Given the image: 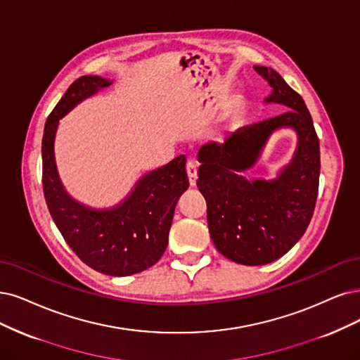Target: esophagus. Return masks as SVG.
I'll list each match as a JSON object with an SVG mask.
<instances>
[{
  "label": "esophagus",
  "mask_w": 360,
  "mask_h": 360,
  "mask_svg": "<svg viewBox=\"0 0 360 360\" xmlns=\"http://www.w3.org/2000/svg\"><path fill=\"white\" fill-rule=\"evenodd\" d=\"M187 173H188V179H190V185L191 187H194L195 182H197V166L194 162H190L187 163Z\"/></svg>",
  "instance_id": "obj_1"
}]
</instances>
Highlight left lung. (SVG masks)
<instances>
[{
    "label": "left lung",
    "instance_id": "left-lung-1",
    "mask_svg": "<svg viewBox=\"0 0 360 360\" xmlns=\"http://www.w3.org/2000/svg\"><path fill=\"white\" fill-rule=\"evenodd\" d=\"M271 87L267 103L285 112L207 142L198 151L197 187L206 198L210 238L221 254L237 264L264 265L283 257L311 221L321 175V148L302 98L267 66H254ZM294 128L299 135L291 163L276 180H246L240 171L256 162L271 133Z\"/></svg>",
    "mask_w": 360,
    "mask_h": 360
}]
</instances>
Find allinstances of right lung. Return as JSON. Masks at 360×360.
Segmentation results:
<instances>
[{
	"label": "right lung",
	"instance_id": "right-lung-1",
	"mask_svg": "<svg viewBox=\"0 0 360 360\" xmlns=\"http://www.w3.org/2000/svg\"><path fill=\"white\" fill-rule=\"evenodd\" d=\"M112 82L84 75L70 86L49 115L43 136V190L50 215L65 242L90 269L124 277L141 273L162 258L181 194L188 188L185 155L143 175L122 203L91 209L66 193L55 160L59 120L77 103Z\"/></svg>",
	"mask_w": 360,
	"mask_h": 360
}]
</instances>
